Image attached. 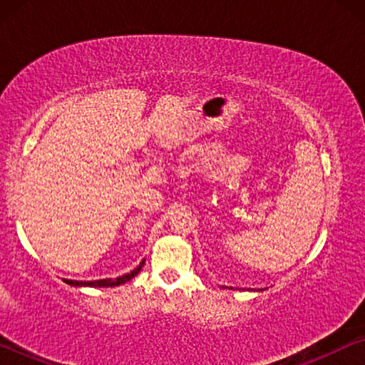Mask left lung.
I'll list each match as a JSON object with an SVG mask.
<instances>
[{
  "instance_id": "obj_1",
  "label": "left lung",
  "mask_w": 365,
  "mask_h": 365,
  "mask_svg": "<svg viewBox=\"0 0 365 365\" xmlns=\"http://www.w3.org/2000/svg\"><path fill=\"white\" fill-rule=\"evenodd\" d=\"M257 292H262V289H257Z\"/></svg>"
}]
</instances>
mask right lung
I'll return each mask as SVG.
<instances>
[{
	"mask_svg": "<svg viewBox=\"0 0 365 365\" xmlns=\"http://www.w3.org/2000/svg\"><path fill=\"white\" fill-rule=\"evenodd\" d=\"M143 264H145V259L143 261H141L137 267H135L130 274H125V275H122V277H117V279H103V280H95V282H77V280H67V279H64V282L67 283V285H71V287H95V288H101V287H104V288H108V287H119V285H123V283L125 282H128V280H132L133 277H137L138 274H140V270H141V267H143Z\"/></svg>",
	"mask_w": 365,
	"mask_h": 365,
	"instance_id": "add662e5",
	"label": "right lung"
}]
</instances>
